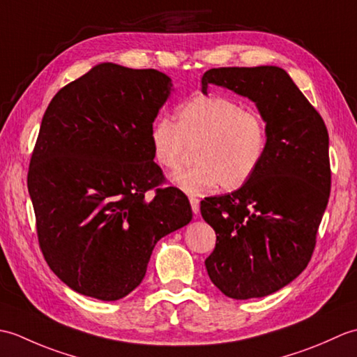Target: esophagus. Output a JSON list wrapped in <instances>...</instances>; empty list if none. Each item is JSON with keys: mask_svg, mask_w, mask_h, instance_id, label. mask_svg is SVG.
<instances>
[{"mask_svg": "<svg viewBox=\"0 0 357 357\" xmlns=\"http://www.w3.org/2000/svg\"><path fill=\"white\" fill-rule=\"evenodd\" d=\"M188 199H190V206H192V210H193V213L195 215H198V211H199V198L196 195H188Z\"/></svg>", "mask_w": 357, "mask_h": 357, "instance_id": "obj_1", "label": "esophagus"}]
</instances>
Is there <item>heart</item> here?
Here are the masks:
<instances>
[{
    "label": "heart",
    "mask_w": 357,
    "mask_h": 357,
    "mask_svg": "<svg viewBox=\"0 0 357 357\" xmlns=\"http://www.w3.org/2000/svg\"><path fill=\"white\" fill-rule=\"evenodd\" d=\"M176 123L159 118L150 127L155 161L178 170L190 159L196 162L179 172L185 190H208L221 185L238 190L252 179L268 150L267 121L244 104L224 95H196L176 109Z\"/></svg>",
    "instance_id": "1"
}]
</instances>
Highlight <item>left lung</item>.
I'll use <instances>...</instances> for the list:
<instances>
[{
	"mask_svg": "<svg viewBox=\"0 0 357 357\" xmlns=\"http://www.w3.org/2000/svg\"><path fill=\"white\" fill-rule=\"evenodd\" d=\"M210 84L256 102L267 121L268 150L244 187L201 202L216 233L206 268L229 298H262L290 284L312 259L331 188L328 130L280 67L210 69L202 77L206 95Z\"/></svg>",
	"mask_w": 357,
	"mask_h": 357,
	"instance_id": "left-lung-1",
	"label": "left lung"
}]
</instances>
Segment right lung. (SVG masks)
Listing matches in <instances>:
<instances>
[{"mask_svg": "<svg viewBox=\"0 0 357 357\" xmlns=\"http://www.w3.org/2000/svg\"><path fill=\"white\" fill-rule=\"evenodd\" d=\"M170 90L162 72L104 63L44 113L27 188L44 259L75 291L124 298L142 282L156 242L192 221L150 144Z\"/></svg>", "mask_w": 357, "mask_h": 357, "instance_id": "right-lung-1", "label": "right lung"}]
</instances>
